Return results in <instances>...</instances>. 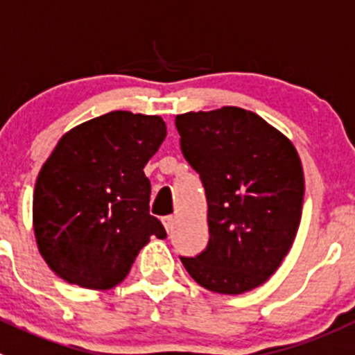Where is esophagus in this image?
Returning <instances> with one entry per match:
<instances>
[{"label":"esophagus","mask_w":355,"mask_h":355,"mask_svg":"<svg viewBox=\"0 0 355 355\" xmlns=\"http://www.w3.org/2000/svg\"><path fill=\"white\" fill-rule=\"evenodd\" d=\"M162 225H164L166 232L170 233L171 228H173V216H164V217H162Z\"/></svg>","instance_id":"34e87169"}]
</instances>
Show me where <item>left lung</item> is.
I'll return each mask as SVG.
<instances>
[{
    "label": "left lung",
    "mask_w": 355,
    "mask_h": 355,
    "mask_svg": "<svg viewBox=\"0 0 355 355\" xmlns=\"http://www.w3.org/2000/svg\"><path fill=\"white\" fill-rule=\"evenodd\" d=\"M180 150L205 187L209 244L180 257L198 285L244 293L269 279L301 223L304 175L297 150L241 107L178 114Z\"/></svg>",
    "instance_id": "obj_1"
}]
</instances>
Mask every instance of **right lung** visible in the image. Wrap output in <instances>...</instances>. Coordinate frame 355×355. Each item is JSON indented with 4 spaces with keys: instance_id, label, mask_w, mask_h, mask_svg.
Masks as SVG:
<instances>
[{
    "instance_id": "add662e5",
    "label": "right lung",
    "mask_w": 355,
    "mask_h": 355,
    "mask_svg": "<svg viewBox=\"0 0 355 355\" xmlns=\"http://www.w3.org/2000/svg\"><path fill=\"white\" fill-rule=\"evenodd\" d=\"M164 138L161 116L111 111L60 139L33 194L38 251L56 276L83 288H111L152 235L166 237L150 216L143 171Z\"/></svg>"
}]
</instances>
